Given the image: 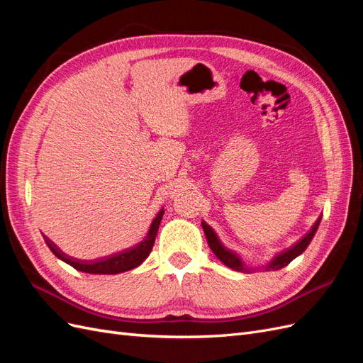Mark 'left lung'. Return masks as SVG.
Masks as SVG:
<instances>
[{"label":"left lung","mask_w":363,"mask_h":363,"mask_svg":"<svg viewBox=\"0 0 363 363\" xmlns=\"http://www.w3.org/2000/svg\"><path fill=\"white\" fill-rule=\"evenodd\" d=\"M320 221H321V216L316 219V223L313 224V227L309 230V233H307L304 238H301L298 242L296 244H294L291 248H288V250H284L283 252H280V255L274 259L269 265H268V271L269 269H281V268H284L286 265H289V263L296 257V256H300L301 252L307 248V245L311 244V240H312V238H313V235H315V232H316V228H318V225H320ZM201 225H203V230H204V235H206V238H207V244H208V247H211V250L215 252V256L221 260L224 265H227V267H230V268H233V269H236V271H245V268H244V265H242V262H240V259H239V256L236 255V252H233L232 250H228V248H225L223 244H221V240L218 239V236H216V233L213 232V228L211 227V225H207L206 223H201Z\"/></svg>","instance_id":"left-lung-1"}]
</instances>
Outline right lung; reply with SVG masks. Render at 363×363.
Here are the masks:
<instances>
[{
	"instance_id": "obj_1",
	"label": "right lung",
	"mask_w": 363,
	"mask_h": 363,
	"mask_svg": "<svg viewBox=\"0 0 363 363\" xmlns=\"http://www.w3.org/2000/svg\"><path fill=\"white\" fill-rule=\"evenodd\" d=\"M163 213L164 211L162 208V211L157 213V216L155 218V221L151 223L148 235L145 236L144 240H142V242H139L138 245L131 248H127L124 251H119L116 255H111L98 260L74 259L68 255H65V252L60 248H57V245L47 236H43V239H45L47 245L50 247V250L54 252V255H56L60 260L69 263V265L75 269H79L82 272H89V274H118V272H124L139 267L140 263L148 257V255L152 250V245H155L156 235H157Z\"/></svg>"
}]
</instances>
